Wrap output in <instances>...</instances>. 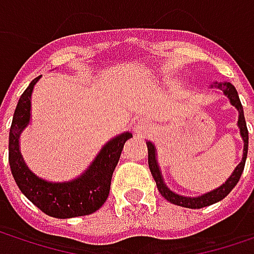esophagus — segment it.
<instances>
[{"instance_id": "obj_1", "label": "esophagus", "mask_w": 254, "mask_h": 254, "mask_svg": "<svg viewBox=\"0 0 254 254\" xmlns=\"http://www.w3.org/2000/svg\"><path fill=\"white\" fill-rule=\"evenodd\" d=\"M135 132L138 133V135H145V133H148L150 130H151V127H150V124L147 122V121H138L136 124H135Z\"/></svg>"}]
</instances>
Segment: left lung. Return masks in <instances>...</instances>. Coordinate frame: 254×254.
Here are the masks:
<instances>
[{
  "label": "left lung",
  "mask_w": 254,
  "mask_h": 254,
  "mask_svg": "<svg viewBox=\"0 0 254 254\" xmlns=\"http://www.w3.org/2000/svg\"><path fill=\"white\" fill-rule=\"evenodd\" d=\"M212 88H218L221 89L227 97H228L229 103L238 110V122L237 125L240 127V135L243 138V142H244V148H243V159L241 162L237 165V168L234 169V172L231 174V177L225 181V184H222L221 187L206 192V194H201V195H197V197H188V195H181L177 194L175 191H172L171 188H168V185L165 184L163 181V175H162V171H160V166H159V162H157V150L154 147V144L151 141H147V148H148V168H150V172L156 181V185H157V190L159 192L171 203L177 204V206H182V207H188V209H201V207H206V206H210V204H215L221 200H224L229 192L232 191V188L238 184L241 174L244 171V165H246V159H247V150H249V130H247V125H246V119H244V112H243V106H241V101H240V97H238V92L237 89L234 88L232 83L229 82H216L215 85H212Z\"/></svg>",
  "instance_id": "obj_1"
}]
</instances>
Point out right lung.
<instances>
[{
  "label": "right lung",
  "instance_id": "right-lung-1",
  "mask_svg": "<svg viewBox=\"0 0 254 254\" xmlns=\"http://www.w3.org/2000/svg\"><path fill=\"white\" fill-rule=\"evenodd\" d=\"M35 77L19 98L8 136V162L13 178L26 197L44 213L59 219L85 216L97 212L107 200L112 177L130 132H124L107 141L82 175L72 181L51 182L36 177L25 163L20 153V135L30 124V98Z\"/></svg>",
  "mask_w": 254,
  "mask_h": 254
}]
</instances>
